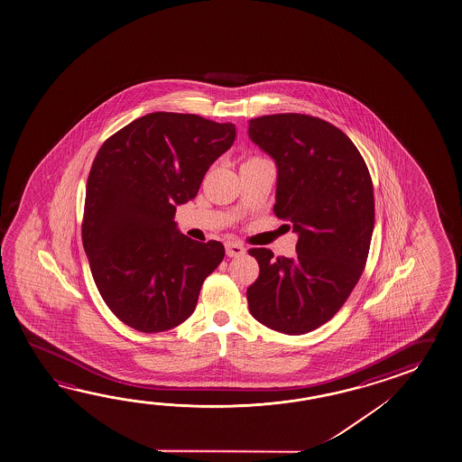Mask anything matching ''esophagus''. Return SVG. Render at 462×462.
<instances>
[{"mask_svg":"<svg viewBox=\"0 0 462 462\" xmlns=\"http://www.w3.org/2000/svg\"><path fill=\"white\" fill-rule=\"evenodd\" d=\"M226 256H242L245 254L244 245L238 242H226Z\"/></svg>","mask_w":462,"mask_h":462,"instance_id":"1","label":"esophagus"}]
</instances>
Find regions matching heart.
<instances>
[{"label":"heart","instance_id":"heart-1","mask_svg":"<svg viewBox=\"0 0 462 462\" xmlns=\"http://www.w3.org/2000/svg\"><path fill=\"white\" fill-rule=\"evenodd\" d=\"M256 160H263L262 157H250L248 160H245V163H250V162H256Z\"/></svg>","mask_w":462,"mask_h":462}]
</instances>
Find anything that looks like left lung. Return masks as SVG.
Listing matches in <instances>:
<instances>
[{"mask_svg":"<svg viewBox=\"0 0 462 462\" xmlns=\"http://www.w3.org/2000/svg\"><path fill=\"white\" fill-rule=\"evenodd\" d=\"M250 139L274 158V214L299 236L296 256L250 248L260 264L246 289L258 322L304 335L328 322L365 271L373 228V180L356 145L330 122L307 114H271L250 121Z\"/></svg>","mask_w":462,"mask_h":462,"instance_id":"8db88e82","label":"left lung"}]
</instances>
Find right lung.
<instances>
[{
  "mask_svg": "<svg viewBox=\"0 0 462 462\" xmlns=\"http://www.w3.org/2000/svg\"><path fill=\"white\" fill-rule=\"evenodd\" d=\"M236 125L196 114L152 113L116 132L88 176L81 238L106 305L134 330L157 333L194 312L224 245L180 234L176 206L194 199Z\"/></svg>",
  "mask_w": 462,
  "mask_h": 462,
  "instance_id": "obj_1",
  "label": "right lung"
}]
</instances>
